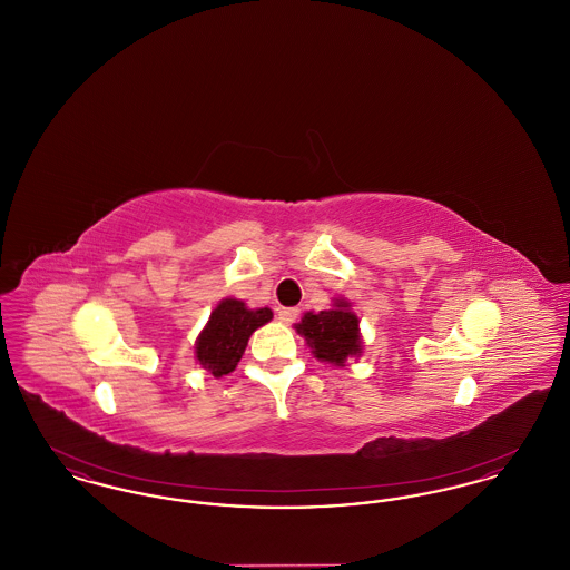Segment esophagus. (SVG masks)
Instances as JSON below:
<instances>
[{
    "mask_svg": "<svg viewBox=\"0 0 570 570\" xmlns=\"http://www.w3.org/2000/svg\"><path fill=\"white\" fill-rule=\"evenodd\" d=\"M277 316H279V321H282V323L291 325V323H295V321H297L298 309L297 307H282V309L277 312Z\"/></svg>",
    "mask_w": 570,
    "mask_h": 570,
    "instance_id": "1",
    "label": "esophagus"
}]
</instances>
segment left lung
Returning a JSON list of instances; mask_svg holds the SVG:
<instances>
[{
  "label": "left lung",
  "mask_w": 570,
  "mask_h": 570,
  "mask_svg": "<svg viewBox=\"0 0 570 570\" xmlns=\"http://www.w3.org/2000/svg\"><path fill=\"white\" fill-rule=\"evenodd\" d=\"M295 328L301 337H305L312 354L331 365L344 367L351 356L363 353L358 316L346 298H335L331 309H323L318 314H303Z\"/></svg>",
  "instance_id": "1"
}]
</instances>
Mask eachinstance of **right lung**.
I'll return each instance as SVG.
<instances>
[{"mask_svg":"<svg viewBox=\"0 0 570 570\" xmlns=\"http://www.w3.org/2000/svg\"><path fill=\"white\" fill-rule=\"evenodd\" d=\"M273 318L269 307L249 309L239 298H222L196 340V361L216 379L242 361L249 335Z\"/></svg>","mask_w":570,"mask_h":570,"instance_id":"right-lung-1","label":"right lung"}]
</instances>
